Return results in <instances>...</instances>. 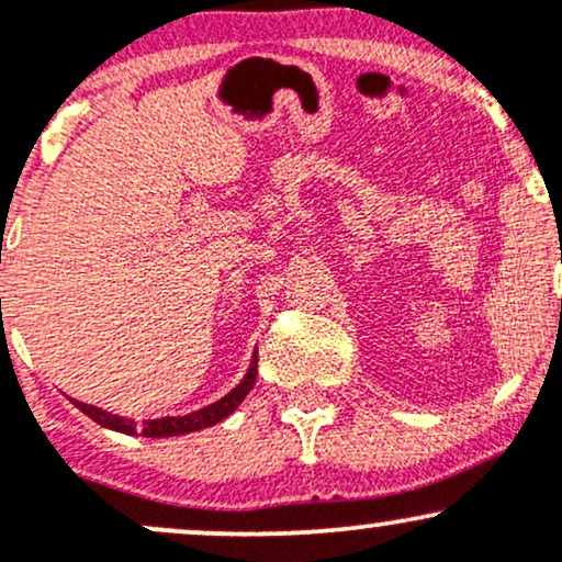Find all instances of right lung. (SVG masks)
<instances>
[{
    "label": "right lung",
    "instance_id": "obj_1",
    "mask_svg": "<svg viewBox=\"0 0 562 562\" xmlns=\"http://www.w3.org/2000/svg\"><path fill=\"white\" fill-rule=\"evenodd\" d=\"M256 372H259V348H256V351H254V359H250V367H248V372H245V378L240 380V383L235 385V389H232V391L227 393V396H222V398H218V402H214V404L203 406V409L190 412V415H179V417H158V420L134 423L132 417L113 415V412L100 409V406L76 402V398H70V402L79 406L83 415L92 417V420H94L97 425H102V428L119 430V434H126V436H145V438L184 436V434H195V430L211 428V425L227 420L232 412H235L237 406L243 404V398L248 396L250 389H254Z\"/></svg>",
    "mask_w": 562,
    "mask_h": 562
}]
</instances>
